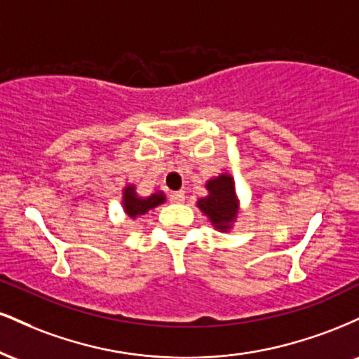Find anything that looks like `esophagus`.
Here are the masks:
<instances>
[{"instance_id":"34e87169","label":"esophagus","mask_w":359,"mask_h":359,"mask_svg":"<svg viewBox=\"0 0 359 359\" xmlns=\"http://www.w3.org/2000/svg\"><path fill=\"white\" fill-rule=\"evenodd\" d=\"M170 199L174 201V203H184V201H185L184 191H177V192H172V194H170Z\"/></svg>"}]
</instances>
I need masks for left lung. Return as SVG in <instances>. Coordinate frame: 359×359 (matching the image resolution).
<instances>
[{"mask_svg": "<svg viewBox=\"0 0 359 359\" xmlns=\"http://www.w3.org/2000/svg\"><path fill=\"white\" fill-rule=\"evenodd\" d=\"M204 187L208 194L199 197L196 205L203 211L204 216H208L214 229L221 233L231 231L241 209L234 177L228 172H222L205 180Z\"/></svg>", "mask_w": 359, "mask_h": 359, "instance_id": "left-lung-1", "label": "left lung"}]
</instances>
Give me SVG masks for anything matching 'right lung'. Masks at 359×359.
Wrapping results in <instances>:
<instances>
[{"label": "right lung", "instance_id": "right-lung-1", "mask_svg": "<svg viewBox=\"0 0 359 359\" xmlns=\"http://www.w3.org/2000/svg\"><path fill=\"white\" fill-rule=\"evenodd\" d=\"M167 196L163 191H155L150 196L142 197L137 192V185L126 184L121 191V205L123 211L131 219H138L140 216H145L150 209H155L156 205L165 204Z\"/></svg>", "mask_w": 359, "mask_h": 359}]
</instances>
